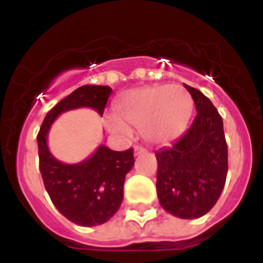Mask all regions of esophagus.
<instances>
[{
  "instance_id": "obj_1",
  "label": "esophagus",
  "mask_w": 263,
  "mask_h": 263,
  "mask_svg": "<svg viewBox=\"0 0 263 263\" xmlns=\"http://www.w3.org/2000/svg\"><path fill=\"white\" fill-rule=\"evenodd\" d=\"M145 152V148L142 147V146H134V155H139V154H142V153Z\"/></svg>"
}]
</instances>
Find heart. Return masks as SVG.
Segmentation results:
<instances>
[{"label": "heart", "instance_id": "b5f03b06", "mask_svg": "<svg viewBox=\"0 0 263 263\" xmlns=\"http://www.w3.org/2000/svg\"><path fill=\"white\" fill-rule=\"evenodd\" d=\"M194 101L180 85H150L130 90L117 103V113L105 116L110 133L120 138L133 137V129H141L146 141L167 143L178 138L191 118Z\"/></svg>", "mask_w": 263, "mask_h": 263}]
</instances>
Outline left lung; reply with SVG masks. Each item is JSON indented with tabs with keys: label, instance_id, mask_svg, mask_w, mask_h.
Wrapping results in <instances>:
<instances>
[{
	"label": "left lung",
	"instance_id": "obj_1",
	"mask_svg": "<svg viewBox=\"0 0 263 263\" xmlns=\"http://www.w3.org/2000/svg\"><path fill=\"white\" fill-rule=\"evenodd\" d=\"M197 115L190 129L155 153L160 205L180 218L210 212L221 195L228 173V146L221 116L200 90L184 84Z\"/></svg>",
	"mask_w": 263,
	"mask_h": 263
}]
</instances>
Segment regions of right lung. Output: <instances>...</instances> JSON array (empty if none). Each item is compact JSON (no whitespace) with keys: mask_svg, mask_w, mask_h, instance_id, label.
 <instances>
[{"mask_svg":"<svg viewBox=\"0 0 263 263\" xmlns=\"http://www.w3.org/2000/svg\"><path fill=\"white\" fill-rule=\"evenodd\" d=\"M110 95L106 85L78 88L48 111L36 137L46 191L57 210L80 227L104 224L117 212L124 199L125 176L134 166L133 148L113 152L101 145L80 163L67 164L51 154L48 132L58 116L72 109L92 108L103 116Z\"/></svg>","mask_w":263,"mask_h":263,"instance_id":"add662e5","label":"right lung"}]
</instances>
